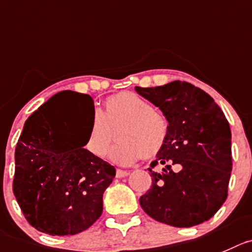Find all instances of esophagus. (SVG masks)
<instances>
[{"label": "esophagus", "instance_id": "esophagus-1", "mask_svg": "<svg viewBox=\"0 0 252 252\" xmlns=\"http://www.w3.org/2000/svg\"><path fill=\"white\" fill-rule=\"evenodd\" d=\"M128 176L127 171H124V169H117L116 171V177L117 178H124V177Z\"/></svg>", "mask_w": 252, "mask_h": 252}]
</instances>
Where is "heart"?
Listing matches in <instances>:
<instances>
[{
    "label": "heart",
    "instance_id": "1",
    "mask_svg": "<svg viewBox=\"0 0 252 252\" xmlns=\"http://www.w3.org/2000/svg\"><path fill=\"white\" fill-rule=\"evenodd\" d=\"M116 130V143L109 158L119 166H130L146 157H155L163 150L169 133L168 121L150 102L131 92L119 93L105 101L104 111L94 110L85 148L96 158L104 157Z\"/></svg>",
    "mask_w": 252,
    "mask_h": 252
}]
</instances>
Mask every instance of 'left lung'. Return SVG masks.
<instances>
[{"label": "left lung", "instance_id": "1", "mask_svg": "<svg viewBox=\"0 0 252 252\" xmlns=\"http://www.w3.org/2000/svg\"><path fill=\"white\" fill-rule=\"evenodd\" d=\"M135 90L159 107L169 126L166 145L148 168L152 187L140 198L141 207L172 226L207 221L226 199L232 168L231 131L224 112L209 94L186 81ZM158 163L165 168L152 171Z\"/></svg>", "mask_w": 252, "mask_h": 252}]
</instances>
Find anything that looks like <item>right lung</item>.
<instances>
[{
	"mask_svg": "<svg viewBox=\"0 0 252 252\" xmlns=\"http://www.w3.org/2000/svg\"><path fill=\"white\" fill-rule=\"evenodd\" d=\"M92 116L93 97L61 92L26 121L14 152L13 193L27 221L49 235H75L102 213V194L115 167L84 148L89 131H76L66 111Z\"/></svg>",
	"mask_w": 252,
	"mask_h": 252,
	"instance_id": "add662e5",
	"label": "right lung"
}]
</instances>
